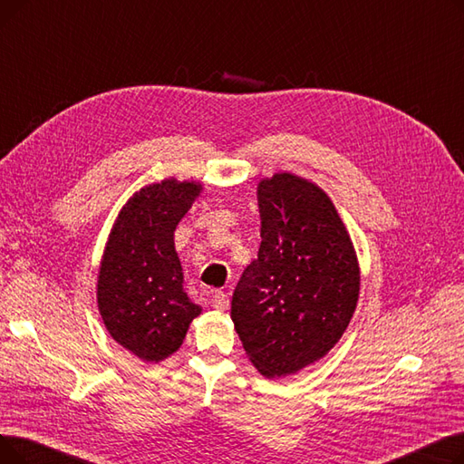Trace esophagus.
Returning <instances> with one entry per match:
<instances>
[{"instance_id":"1","label":"esophagus","mask_w":464,"mask_h":464,"mask_svg":"<svg viewBox=\"0 0 464 464\" xmlns=\"http://www.w3.org/2000/svg\"><path fill=\"white\" fill-rule=\"evenodd\" d=\"M212 306L216 310H227L229 308V295L224 294V291H218L212 299Z\"/></svg>"}]
</instances>
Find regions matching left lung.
Wrapping results in <instances>:
<instances>
[{
    "instance_id": "8db88e82",
    "label": "left lung",
    "mask_w": 464,
    "mask_h": 464,
    "mask_svg": "<svg viewBox=\"0 0 464 464\" xmlns=\"http://www.w3.org/2000/svg\"><path fill=\"white\" fill-rule=\"evenodd\" d=\"M261 245L242 273L231 318L266 378L322 359L346 331L359 297L350 235L327 195L278 173L257 186Z\"/></svg>"
}]
</instances>
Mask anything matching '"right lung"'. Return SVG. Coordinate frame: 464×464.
I'll list each match as a JSON object with an SVG mask.
<instances>
[{
	"label": "right lung",
	"instance_id": "right-lung-1",
	"mask_svg": "<svg viewBox=\"0 0 464 464\" xmlns=\"http://www.w3.org/2000/svg\"><path fill=\"white\" fill-rule=\"evenodd\" d=\"M201 184L175 179L137 191L118 214L97 280V306L120 346L146 362L175 353L201 306L182 287L175 229Z\"/></svg>",
	"mask_w": 464,
	"mask_h": 464
}]
</instances>
